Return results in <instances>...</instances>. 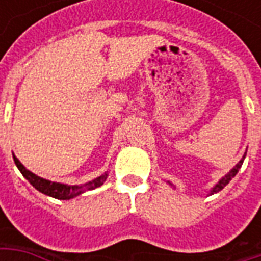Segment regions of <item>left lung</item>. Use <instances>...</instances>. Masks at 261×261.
<instances>
[{
	"label": "left lung",
	"mask_w": 261,
	"mask_h": 261,
	"mask_svg": "<svg viewBox=\"0 0 261 261\" xmlns=\"http://www.w3.org/2000/svg\"><path fill=\"white\" fill-rule=\"evenodd\" d=\"M245 156H246V153H245V155H243V158H242L241 161L236 164V166H233V168L229 170V173H226V175H225L224 177H222V179H221V180H219L218 183H217V185L213 187V190L210 192V194H214V193L221 192V190H222V189H224V187L226 186V185H228V183H229V181L232 180L233 177H235L236 173H238V172H239V169H241V166H242V164H243V159H245ZM169 185H172V183H169Z\"/></svg>",
	"instance_id": "1"
}]
</instances>
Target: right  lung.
Masks as SVG:
<instances>
[{"label":"right lung","mask_w":261,"mask_h":261,"mask_svg":"<svg viewBox=\"0 0 261 261\" xmlns=\"http://www.w3.org/2000/svg\"><path fill=\"white\" fill-rule=\"evenodd\" d=\"M14 161L16 168L20 170V173L23 175L26 180L31 183L32 186L35 187L36 190H39L46 196L54 197L57 200H69V198H74V197L80 196L86 190H93L96 187L102 186L105 180L108 179V172H105L103 175H100L96 179H93L92 181H88L85 185H80V186H69V185H64V183H57V181H50L43 179L40 176H36L35 173H32L31 170H28L20 164L19 159L16 158L14 155Z\"/></svg>","instance_id":"obj_1"}]
</instances>
